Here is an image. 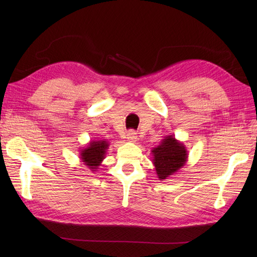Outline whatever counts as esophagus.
<instances>
[{
	"mask_svg": "<svg viewBox=\"0 0 257 257\" xmlns=\"http://www.w3.org/2000/svg\"><path fill=\"white\" fill-rule=\"evenodd\" d=\"M127 139L134 143V141H136V139H137V133H136L135 130H129L127 134Z\"/></svg>",
	"mask_w": 257,
	"mask_h": 257,
	"instance_id": "1",
	"label": "esophagus"
}]
</instances>
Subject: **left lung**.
Listing matches in <instances>:
<instances>
[{
	"label": "left lung",
	"instance_id": "left-lung-1",
	"mask_svg": "<svg viewBox=\"0 0 257 257\" xmlns=\"http://www.w3.org/2000/svg\"><path fill=\"white\" fill-rule=\"evenodd\" d=\"M152 163L159 180H166L178 172L188 161V151L181 141L169 135L151 150Z\"/></svg>",
	"mask_w": 257,
	"mask_h": 257
}]
</instances>
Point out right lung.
Instances as JSON below:
<instances>
[{"label":"right lung","instance_id":"1","mask_svg":"<svg viewBox=\"0 0 257 257\" xmlns=\"http://www.w3.org/2000/svg\"><path fill=\"white\" fill-rule=\"evenodd\" d=\"M109 148V143L106 140H92L90 143L80 149L79 158L84 165L90 169V171H97L100 167L102 160L105 159L106 152Z\"/></svg>","mask_w":257,"mask_h":257}]
</instances>
